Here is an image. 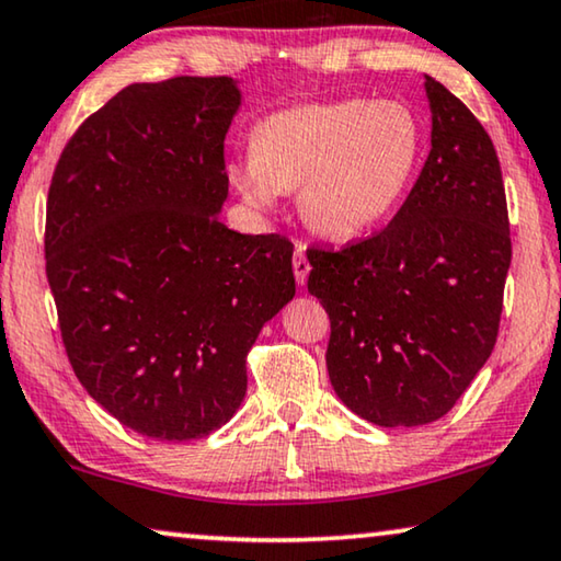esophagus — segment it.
Instances as JSON below:
<instances>
[{
    "mask_svg": "<svg viewBox=\"0 0 561 561\" xmlns=\"http://www.w3.org/2000/svg\"><path fill=\"white\" fill-rule=\"evenodd\" d=\"M291 266H295L297 284H305L307 277H309V270H312V266H309V262H307V249H305V244H297V247H295V259H291Z\"/></svg>",
    "mask_w": 561,
    "mask_h": 561,
    "instance_id": "obj_1",
    "label": "esophagus"
}]
</instances>
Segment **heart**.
Listing matches in <instances>:
<instances>
[{
	"mask_svg": "<svg viewBox=\"0 0 561 561\" xmlns=\"http://www.w3.org/2000/svg\"><path fill=\"white\" fill-rule=\"evenodd\" d=\"M421 146V123L398 100L295 105L256 125L252 156L231 161L227 179L259 211L299 191V216L317 237L353 241L400 206Z\"/></svg>",
	"mask_w": 561,
	"mask_h": 561,
	"instance_id": "b5f03b06",
	"label": "heart"
}]
</instances>
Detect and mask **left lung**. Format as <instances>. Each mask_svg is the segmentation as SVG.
Returning a JSON list of instances; mask_svg holds the SVG:
<instances>
[{"instance_id":"left-lung-1","label":"left lung","mask_w":561,"mask_h":561,"mask_svg":"<svg viewBox=\"0 0 561 561\" xmlns=\"http://www.w3.org/2000/svg\"><path fill=\"white\" fill-rule=\"evenodd\" d=\"M431 153L375 237L307 252L309 295L330 314L337 398L382 428L446 415L496 345L512 264L504 181L473 113L425 75Z\"/></svg>"}]
</instances>
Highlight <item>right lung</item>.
I'll list each match as a JSON object with an SVG mask.
<instances>
[{
  "label": "right lung",
  "instance_id": "right-lung-1",
  "mask_svg": "<svg viewBox=\"0 0 561 561\" xmlns=\"http://www.w3.org/2000/svg\"><path fill=\"white\" fill-rule=\"evenodd\" d=\"M239 105L233 78L133 82L80 125L49 186L47 282L72 370L156 440L231 421L249 350L295 297L291 241L219 219Z\"/></svg>",
  "mask_w": 561,
  "mask_h": 561
}]
</instances>
